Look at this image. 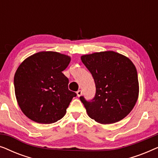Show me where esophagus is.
Returning a JSON list of instances; mask_svg holds the SVG:
<instances>
[{"instance_id": "1", "label": "esophagus", "mask_w": 158, "mask_h": 158, "mask_svg": "<svg viewBox=\"0 0 158 158\" xmlns=\"http://www.w3.org/2000/svg\"><path fill=\"white\" fill-rule=\"evenodd\" d=\"M81 95H82V90H77V96L80 97L81 96Z\"/></svg>"}]
</instances>
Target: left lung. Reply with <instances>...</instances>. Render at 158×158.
<instances>
[{
    "label": "left lung",
    "mask_w": 158,
    "mask_h": 158,
    "mask_svg": "<svg viewBox=\"0 0 158 158\" xmlns=\"http://www.w3.org/2000/svg\"><path fill=\"white\" fill-rule=\"evenodd\" d=\"M81 60L96 84V95L92 100L80 97L89 117L104 124L126 117L139 95L137 72L132 62L113 51L83 55Z\"/></svg>",
    "instance_id": "1"
}]
</instances>
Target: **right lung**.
<instances>
[{"label":"right lung","instance_id":"add662e5","mask_svg":"<svg viewBox=\"0 0 158 158\" xmlns=\"http://www.w3.org/2000/svg\"><path fill=\"white\" fill-rule=\"evenodd\" d=\"M70 62L68 55L40 52L27 58L14 75L17 102L28 118L40 124L57 122L77 94L68 89L62 71Z\"/></svg>","mask_w":158,"mask_h":158}]
</instances>
